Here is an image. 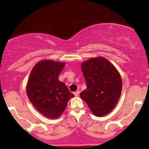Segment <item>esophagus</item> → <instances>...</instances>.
Instances as JSON below:
<instances>
[{
  "label": "esophagus",
  "mask_w": 149,
  "mask_h": 149,
  "mask_svg": "<svg viewBox=\"0 0 149 149\" xmlns=\"http://www.w3.org/2000/svg\"><path fill=\"white\" fill-rule=\"evenodd\" d=\"M79 94H80V91H79V90H77L76 92H74V95H75V96H76V97H78V95H79Z\"/></svg>",
  "instance_id": "1"
}]
</instances>
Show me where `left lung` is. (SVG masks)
I'll return each mask as SVG.
<instances>
[{"label":"left lung","mask_w":149,"mask_h":149,"mask_svg":"<svg viewBox=\"0 0 149 149\" xmlns=\"http://www.w3.org/2000/svg\"><path fill=\"white\" fill-rule=\"evenodd\" d=\"M81 69L87 89L81 92L80 98L95 116L107 115L115 108L121 95L123 83L118 71L102 57L83 61Z\"/></svg>","instance_id":"1"}]
</instances>
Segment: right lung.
Returning a JSON list of instances; mask_svg holds the SVG:
<instances>
[{"label":"right lung","instance_id":"1","mask_svg":"<svg viewBox=\"0 0 149 149\" xmlns=\"http://www.w3.org/2000/svg\"><path fill=\"white\" fill-rule=\"evenodd\" d=\"M65 66L63 61L45 59L31 70L26 85V94L36 109L48 118L60 117L69 100L74 97L58 79Z\"/></svg>","mask_w":149,"mask_h":149}]
</instances>
